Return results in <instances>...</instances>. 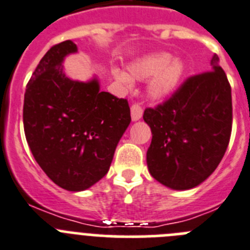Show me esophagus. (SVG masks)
<instances>
[{
  "mask_svg": "<svg viewBox=\"0 0 250 250\" xmlns=\"http://www.w3.org/2000/svg\"><path fill=\"white\" fill-rule=\"evenodd\" d=\"M142 114H143V109H142L139 103H133L130 107V116H132V121L141 120Z\"/></svg>",
  "mask_w": 250,
  "mask_h": 250,
  "instance_id": "obj_1",
  "label": "esophagus"
}]
</instances>
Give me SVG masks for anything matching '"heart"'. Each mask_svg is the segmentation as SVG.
Wrapping results in <instances>:
<instances>
[{
    "mask_svg": "<svg viewBox=\"0 0 250 250\" xmlns=\"http://www.w3.org/2000/svg\"><path fill=\"white\" fill-rule=\"evenodd\" d=\"M170 58L168 53H152L130 64L128 68L129 75L120 69H113V76L125 88L132 87V78L146 81L153 77L148 87L150 97L154 100H164L178 87L184 73V63L182 60L172 58L170 60Z\"/></svg>",
    "mask_w": 250,
    "mask_h": 250,
    "instance_id": "heart-1",
    "label": "heart"
}]
</instances>
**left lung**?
Returning <instances> with one entry per match:
<instances>
[{
  "instance_id": "1",
  "label": "left lung",
  "mask_w": 250,
  "mask_h": 250,
  "mask_svg": "<svg viewBox=\"0 0 250 250\" xmlns=\"http://www.w3.org/2000/svg\"><path fill=\"white\" fill-rule=\"evenodd\" d=\"M210 66L212 71L187 78L168 100L143 114L152 130L148 169L172 189L199 186L228 148L233 122L230 84L217 55Z\"/></svg>"
}]
</instances>
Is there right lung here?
<instances>
[{
  "instance_id": "add662e5",
  "label": "right lung",
  "mask_w": 250,
  "mask_h": 250,
  "mask_svg": "<svg viewBox=\"0 0 250 250\" xmlns=\"http://www.w3.org/2000/svg\"><path fill=\"white\" fill-rule=\"evenodd\" d=\"M77 52L72 41L55 44L36 67L24 93L23 127L36 162L51 181L84 190L109 169L130 123L128 101L100 91L94 80H69L63 58Z\"/></svg>"
}]
</instances>
